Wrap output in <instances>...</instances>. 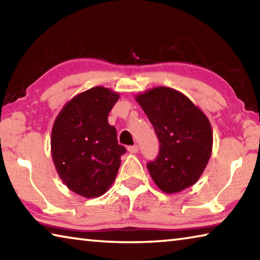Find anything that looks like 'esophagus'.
I'll use <instances>...</instances> for the list:
<instances>
[{
  "instance_id": "34e87169",
  "label": "esophagus",
  "mask_w": 260,
  "mask_h": 260,
  "mask_svg": "<svg viewBox=\"0 0 260 260\" xmlns=\"http://www.w3.org/2000/svg\"><path fill=\"white\" fill-rule=\"evenodd\" d=\"M127 150H128V152H131V153H136L139 151V147L138 146H131V147L127 148Z\"/></svg>"
}]
</instances>
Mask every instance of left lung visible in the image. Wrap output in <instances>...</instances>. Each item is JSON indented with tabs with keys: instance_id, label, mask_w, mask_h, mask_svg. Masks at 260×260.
Masks as SVG:
<instances>
[{
	"instance_id": "obj_1",
	"label": "left lung",
	"mask_w": 260,
	"mask_h": 260,
	"mask_svg": "<svg viewBox=\"0 0 260 260\" xmlns=\"http://www.w3.org/2000/svg\"><path fill=\"white\" fill-rule=\"evenodd\" d=\"M159 140V155L148 162L156 186L177 193L195 184L212 153L213 133L206 114L173 88L153 87L135 96Z\"/></svg>"
}]
</instances>
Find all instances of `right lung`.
I'll return each mask as SVG.
<instances>
[{
  "instance_id": "obj_1",
  "label": "right lung",
  "mask_w": 260,
  "mask_h": 260,
  "mask_svg": "<svg viewBox=\"0 0 260 260\" xmlns=\"http://www.w3.org/2000/svg\"><path fill=\"white\" fill-rule=\"evenodd\" d=\"M119 98L110 88H90L70 100L52 125L51 157L57 173L70 190L86 199L108 191L126 152L108 122Z\"/></svg>"
}]
</instances>
